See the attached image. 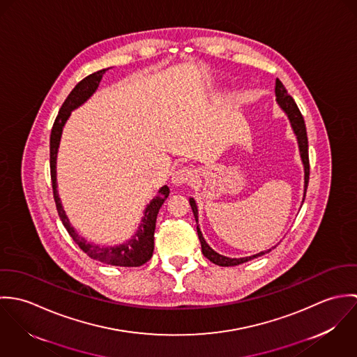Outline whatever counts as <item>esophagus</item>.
<instances>
[{
	"mask_svg": "<svg viewBox=\"0 0 357 357\" xmlns=\"http://www.w3.org/2000/svg\"><path fill=\"white\" fill-rule=\"evenodd\" d=\"M192 176H194V172H192V169H190V167L177 169V170H174L173 174H172V183H173L174 185L180 187V185L187 184V183L192 178Z\"/></svg>",
	"mask_w": 357,
	"mask_h": 357,
	"instance_id": "1",
	"label": "esophagus"
}]
</instances>
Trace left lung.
I'll return each instance as SVG.
<instances>
[{
  "mask_svg": "<svg viewBox=\"0 0 357 357\" xmlns=\"http://www.w3.org/2000/svg\"><path fill=\"white\" fill-rule=\"evenodd\" d=\"M275 95H276V102L279 104V107L286 112L290 123H291V128H293V132L296 133L297 136V142H298V149H300V153H301V160L304 163V172H305V184H304V199H305L306 188H307V183H309V155H307V136H306V128L305 122H304V116L301 114V111L298 109L297 104L294 102V99L287 93L284 85L276 79V85H275ZM304 199H303V204H304ZM190 204H191V208H192V213L195 215V221H197V231H198V236H199V241H201V246H202V253L207 259H210L213 264L215 265H220V266H235V265H239V264H243V262H248L253 258L257 257H261V255H266L269 253L272 249L269 250H265V252H261V253H257L255 255H250V257H242V258H229V257H225V255H218L217 252H214L204 241V235L201 232V228H199V224H198V206L194 198H190Z\"/></svg>",
  "mask_w": 357,
  "mask_h": 357,
  "instance_id": "1",
  "label": "left lung"
}]
</instances>
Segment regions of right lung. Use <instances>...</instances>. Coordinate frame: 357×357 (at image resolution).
Here are the masks:
<instances>
[{"label": "right lung", "instance_id": "add662e5", "mask_svg": "<svg viewBox=\"0 0 357 357\" xmlns=\"http://www.w3.org/2000/svg\"><path fill=\"white\" fill-rule=\"evenodd\" d=\"M108 68H102L100 71H96L86 78H84L81 82L75 85V88L70 92L67 99L60 107V111L54 119L53 128L51 133V178L52 188H53V198L56 208L59 213V217L66 227L67 232L73 238V241L81 248L82 252H85L93 259H98L104 264L108 265H115V266H140L146 264L151 257L153 252V232H155V222H156V215L160 208V206L166 201L169 197V187L163 185L159 191L158 195L153 198L150 204H147L144 210V217L142 218V222L139 225L137 232L132 236V239L126 241L125 243L116 245V246H99V245H92L86 242L82 236L77 234L74 227H71L68 217L66 215V211L61 206L59 194H57V183H56V158H57V150L61 139V132L63 126L66 125L67 119L71 115V111L78 108L81 104L86 102L98 89L100 81H102V74Z\"/></svg>", "mask_w": 357, "mask_h": 357}]
</instances>
